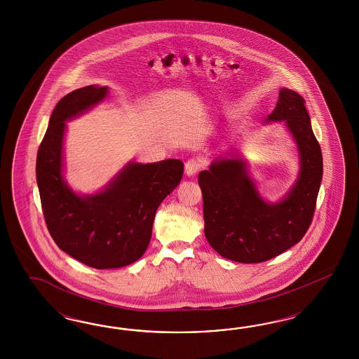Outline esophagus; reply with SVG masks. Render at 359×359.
<instances>
[{
  "mask_svg": "<svg viewBox=\"0 0 359 359\" xmlns=\"http://www.w3.org/2000/svg\"><path fill=\"white\" fill-rule=\"evenodd\" d=\"M200 168H201V163L197 159L192 158L185 163V174L188 176H194Z\"/></svg>",
  "mask_w": 359,
  "mask_h": 359,
  "instance_id": "obj_1",
  "label": "esophagus"
}]
</instances>
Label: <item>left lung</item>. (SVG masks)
<instances>
[{
    "mask_svg": "<svg viewBox=\"0 0 359 359\" xmlns=\"http://www.w3.org/2000/svg\"><path fill=\"white\" fill-rule=\"evenodd\" d=\"M304 98L282 88L267 122L284 121L300 156L294 187L279 203H267L234 156L218 158L198 174L204 201V233L210 246L230 261L261 263L292 248L304 237L315 215L323 179V154L311 126Z\"/></svg>",
    "mask_w": 359,
    "mask_h": 359,
    "instance_id": "1",
    "label": "left lung"
}]
</instances>
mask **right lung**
<instances>
[{"label":"right lung","mask_w":359,"mask_h":359,"mask_svg":"<svg viewBox=\"0 0 359 359\" xmlns=\"http://www.w3.org/2000/svg\"><path fill=\"white\" fill-rule=\"evenodd\" d=\"M107 95V87L88 86L62 98L36 155V183L51 237L60 250L97 270L120 269L141 258L151 239L156 209L184 171L179 159L131 162L101 192L75 194L63 179L65 121Z\"/></svg>","instance_id":"obj_1"}]
</instances>
